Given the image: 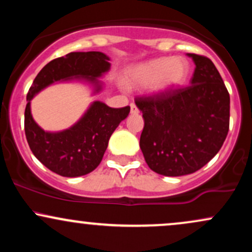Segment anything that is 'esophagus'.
<instances>
[{
    "label": "esophagus",
    "instance_id": "esophagus-1",
    "mask_svg": "<svg viewBox=\"0 0 252 252\" xmlns=\"http://www.w3.org/2000/svg\"><path fill=\"white\" fill-rule=\"evenodd\" d=\"M130 111H131V114H138V111H140V110H138V108L136 106L135 103H131L130 104Z\"/></svg>",
    "mask_w": 252,
    "mask_h": 252
}]
</instances>
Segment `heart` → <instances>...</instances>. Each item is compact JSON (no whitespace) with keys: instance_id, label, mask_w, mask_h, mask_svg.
<instances>
[{"instance_id":"heart-1","label":"heart","mask_w":252,"mask_h":252,"mask_svg":"<svg viewBox=\"0 0 252 252\" xmlns=\"http://www.w3.org/2000/svg\"><path fill=\"white\" fill-rule=\"evenodd\" d=\"M189 74V65L182 58H158L137 66L130 72L129 86H147L158 94L174 91L186 83Z\"/></svg>"}]
</instances>
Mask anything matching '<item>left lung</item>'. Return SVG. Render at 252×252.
Returning a JSON list of instances; mask_svg holds the SVG:
<instances>
[{
  "label": "left lung",
  "instance_id": "8db88e82",
  "mask_svg": "<svg viewBox=\"0 0 252 252\" xmlns=\"http://www.w3.org/2000/svg\"><path fill=\"white\" fill-rule=\"evenodd\" d=\"M190 85L135 98L144 126L140 148L149 168L181 176L204 167L221 148L230 126V94L207 57L189 53Z\"/></svg>",
  "mask_w": 252,
  "mask_h": 252
}]
</instances>
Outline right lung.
Instances as JSON below:
<instances>
[{
  "instance_id": "1",
  "label": "right lung",
  "mask_w": 252,
  "mask_h": 252,
  "mask_svg": "<svg viewBox=\"0 0 252 252\" xmlns=\"http://www.w3.org/2000/svg\"><path fill=\"white\" fill-rule=\"evenodd\" d=\"M109 60L102 52H72L48 63L28 91L25 110L26 138L34 156L57 174L76 178L96 169L108 148L110 136L128 117L130 106L116 109L102 102H94L70 129L47 132L32 117L31 99L50 84L73 77L94 83L98 92L102 86L97 78L109 71Z\"/></svg>"
}]
</instances>
